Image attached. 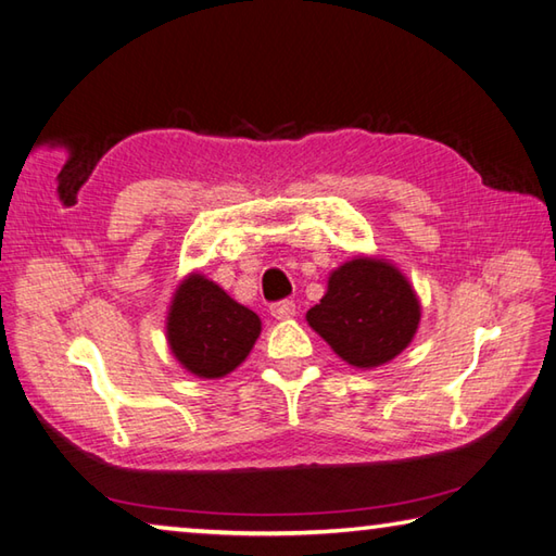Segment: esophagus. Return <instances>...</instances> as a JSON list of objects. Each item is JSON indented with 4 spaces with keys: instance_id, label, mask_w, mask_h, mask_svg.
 Segmentation results:
<instances>
[{
    "instance_id": "34e87169",
    "label": "esophagus",
    "mask_w": 556,
    "mask_h": 556,
    "mask_svg": "<svg viewBox=\"0 0 556 556\" xmlns=\"http://www.w3.org/2000/svg\"><path fill=\"white\" fill-rule=\"evenodd\" d=\"M269 313L277 320H289V318L296 316V304H294V301H277V304L269 306Z\"/></svg>"
}]
</instances>
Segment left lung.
Returning <instances> with one entry per match:
<instances>
[{"mask_svg":"<svg viewBox=\"0 0 556 556\" xmlns=\"http://www.w3.org/2000/svg\"><path fill=\"white\" fill-rule=\"evenodd\" d=\"M420 313L416 289L391 260L357 255L330 271L306 320L342 362L375 369L410 345Z\"/></svg>","mask_w":556,"mask_h":556,"instance_id":"left-lung-1","label":"left lung"}]
</instances>
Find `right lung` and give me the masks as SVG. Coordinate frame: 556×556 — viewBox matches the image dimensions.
Masks as SVG:
<instances>
[{
    "instance_id": "obj_1",
    "label": "right lung",
    "mask_w": 556,
    "mask_h": 556,
    "mask_svg": "<svg viewBox=\"0 0 556 556\" xmlns=\"http://www.w3.org/2000/svg\"><path fill=\"white\" fill-rule=\"evenodd\" d=\"M260 330L257 313L201 271H189L179 281L165 320L169 352L199 379H224L243 365Z\"/></svg>"
}]
</instances>
